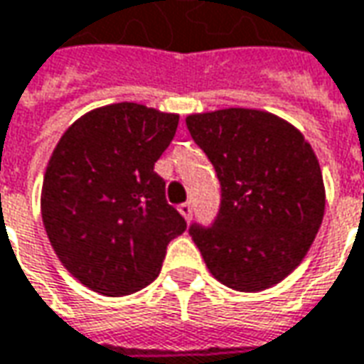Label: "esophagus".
Returning <instances> with one entry per match:
<instances>
[{
  "mask_svg": "<svg viewBox=\"0 0 364 364\" xmlns=\"http://www.w3.org/2000/svg\"><path fill=\"white\" fill-rule=\"evenodd\" d=\"M178 210H180V214H182V216H184L188 222L192 220V204H190V202L180 204V208H178Z\"/></svg>",
  "mask_w": 364,
  "mask_h": 364,
  "instance_id": "obj_1",
  "label": "esophagus"
}]
</instances>
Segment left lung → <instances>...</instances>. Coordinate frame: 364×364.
<instances>
[{"mask_svg": "<svg viewBox=\"0 0 364 364\" xmlns=\"http://www.w3.org/2000/svg\"><path fill=\"white\" fill-rule=\"evenodd\" d=\"M186 126L220 180L214 224L190 226L212 277L240 292L279 284L301 264L324 216L323 172L311 144L262 109L190 114Z\"/></svg>", "mask_w": 364, "mask_h": 364, "instance_id": "1", "label": "left lung"}]
</instances>
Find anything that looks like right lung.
<instances>
[{
	"label": "right lung",
	"instance_id": "obj_1",
	"mask_svg": "<svg viewBox=\"0 0 364 364\" xmlns=\"http://www.w3.org/2000/svg\"><path fill=\"white\" fill-rule=\"evenodd\" d=\"M178 114L134 102L84 114L63 132L41 186V220L70 274L104 296L144 289L186 220L166 202L154 164Z\"/></svg>",
	"mask_w": 364,
	"mask_h": 364
}]
</instances>
